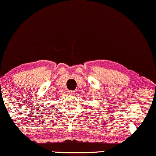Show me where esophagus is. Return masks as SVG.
<instances>
[{
  "mask_svg": "<svg viewBox=\"0 0 156 156\" xmlns=\"http://www.w3.org/2000/svg\"><path fill=\"white\" fill-rule=\"evenodd\" d=\"M76 94V91H69V94L70 95H74Z\"/></svg>",
  "mask_w": 156,
  "mask_h": 156,
  "instance_id": "esophagus-1",
  "label": "esophagus"
}]
</instances>
